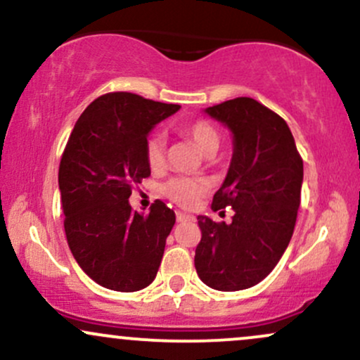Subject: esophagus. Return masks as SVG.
<instances>
[{"instance_id": "34e87169", "label": "esophagus", "mask_w": 360, "mask_h": 360, "mask_svg": "<svg viewBox=\"0 0 360 360\" xmlns=\"http://www.w3.org/2000/svg\"><path fill=\"white\" fill-rule=\"evenodd\" d=\"M176 220H177V221H193L194 217H191V214H186V213L177 212V213H176Z\"/></svg>"}]
</instances>
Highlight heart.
<instances>
[{
    "instance_id": "1",
    "label": "heart",
    "mask_w": 360,
    "mask_h": 360,
    "mask_svg": "<svg viewBox=\"0 0 360 360\" xmlns=\"http://www.w3.org/2000/svg\"><path fill=\"white\" fill-rule=\"evenodd\" d=\"M183 131L205 155H213L220 147V131L206 120H196V122L188 123L184 125ZM146 159L148 167L154 171L162 167L164 159H166V140L162 134L155 131V134L148 135L146 140ZM208 188V181L201 179V177H172L164 184L162 191L169 200L183 208H193L201 200V196H205Z\"/></svg>"
}]
</instances>
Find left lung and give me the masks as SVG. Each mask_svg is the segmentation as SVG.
Wrapping results in <instances>:
<instances>
[{
  "label": "left lung",
  "mask_w": 360,
  "mask_h": 360,
  "mask_svg": "<svg viewBox=\"0 0 360 360\" xmlns=\"http://www.w3.org/2000/svg\"><path fill=\"white\" fill-rule=\"evenodd\" d=\"M233 134V157L212 210L230 206L232 223L198 217L201 240L194 267L206 286L240 291L255 286L283 257L298 217L303 159L288 123L252 98L205 110Z\"/></svg>",
  "instance_id": "8db88e82"
}]
</instances>
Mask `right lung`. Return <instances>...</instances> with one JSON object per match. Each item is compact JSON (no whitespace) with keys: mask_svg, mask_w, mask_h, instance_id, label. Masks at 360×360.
Here are the masks:
<instances>
[{"mask_svg":"<svg viewBox=\"0 0 360 360\" xmlns=\"http://www.w3.org/2000/svg\"><path fill=\"white\" fill-rule=\"evenodd\" d=\"M179 108L106 93L82 111L68 140L59 166L65 237L81 269L103 288L131 292L155 279L176 214L157 200L143 217L128 198L150 176L148 131Z\"/></svg>","mask_w":360,"mask_h":360,"instance_id":"right-lung-1","label":"right lung"}]
</instances>
